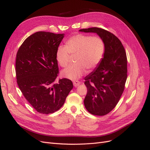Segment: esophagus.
Wrapping results in <instances>:
<instances>
[{
	"label": "esophagus",
	"mask_w": 150,
	"mask_h": 150,
	"mask_svg": "<svg viewBox=\"0 0 150 150\" xmlns=\"http://www.w3.org/2000/svg\"><path fill=\"white\" fill-rule=\"evenodd\" d=\"M80 84H81V82H79V81H75L73 82V85H74V86H75V87H77V86H79Z\"/></svg>",
	"instance_id": "1"
}]
</instances>
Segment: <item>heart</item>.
<instances>
[{"label":"heart","mask_w":150,"mask_h":150,"mask_svg":"<svg viewBox=\"0 0 150 150\" xmlns=\"http://www.w3.org/2000/svg\"><path fill=\"white\" fill-rule=\"evenodd\" d=\"M105 52V44L99 36L76 34L68 39L65 46H59L56 59L59 65L64 67L69 62L70 54H76V64L68 66L61 72L64 78L76 81L83 76L86 69L92 71L100 64Z\"/></svg>","instance_id":"heart-1"}]
</instances>
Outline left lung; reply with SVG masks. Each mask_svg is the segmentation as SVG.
<instances>
[{
  "instance_id": "8db88e82",
  "label": "left lung",
  "mask_w": 150,
  "mask_h": 150,
  "mask_svg": "<svg viewBox=\"0 0 150 150\" xmlns=\"http://www.w3.org/2000/svg\"><path fill=\"white\" fill-rule=\"evenodd\" d=\"M79 31L96 33L105 44L100 64L84 78L88 93L84 103L91 114L106 115L115 108L124 91L127 79L125 49L120 40L106 30L91 28Z\"/></svg>"
}]
</instances>
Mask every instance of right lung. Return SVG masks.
<instances>
[{
	"instance_id": "obj_1",
	"label": "right lung",
	"mask_w": 150,
	"mask_h": 150,
	"mask_svg": "<svg viewBox=\"0 0 150 150\" xmlns=\"http://www.w3.org/2000/svg\"><path fill=\"white\" fill-rule=\"evenodd\" d=\"M64 35L38 32L24 40L17 53V84L27 101L42 114L59 110L73 88L66 78L55 83L59 73L56 51Z\"/></svg>"
}]
</instances>
